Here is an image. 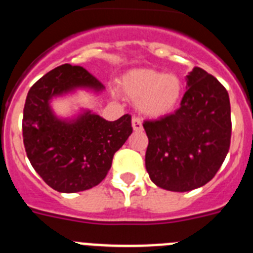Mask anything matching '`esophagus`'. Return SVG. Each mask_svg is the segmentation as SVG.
Wrapping results in <instances>:
<instances>
[{"mask_svg": "<svg viewBox=\"0 0 253 253\" xmlns=\"http://www.w3.org/2000/svg\"><path fill=\"white\" fill-rule=\"evenodd\" d=\"M131 126H133V129L135 131H139L143 129V124H142V120L139 119V118H137V116H134L133 119H131Z\"/></svg>", "mask_w": 253, "mask_h": 253, "instance_id": "1", "label": "esophagus"}]
</instances>
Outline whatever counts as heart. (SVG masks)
I'll use <instances>...</instances> for the list:
<instances>
[{
	"label": "heart",
	"mask_w": 253,
	"mask_h": 253,
	"mask_svg": "<svg viewBox=\"0 0 253 253\" xmlns=\"http://www.w3.org/2000/svg\"><path fill=\"white\" fill-rule=\"evenodd\" d=\"M119 86L125 95L137 101L138 110L151 118H160L175 110L184 91L177 76L151 68H134L125 72Z\"/></svg>",
	"instance_id": "obj_1"
}]
</instances>
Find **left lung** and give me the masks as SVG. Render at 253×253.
<instances>
[{
	"instance_id": "8db88e82",
	"label": "left lung",
	"mask_w": 253,
	"mask_h": 253,
	"mask_svg": "<svg viewBox=\"0 0 253 253\" xmlns=\"http://www.w3.org/2000/svg\"><path fill=\"white\" fill-rule=\"evenodd\" d=\"M181 105L171 115L143 123L148 137L146 169L158 187L184 193L215 176L231 146V102L214 76L195 68L186 76Z\"/></svg>"
}]
</instances>
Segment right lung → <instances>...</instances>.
<instances>
[{"mask_svg": "<svg viewBox=\"0 0 253 253\" xmlns=\"http://www.w3.org/2000/svg\"><path fill=\"white\" fill-rule=\"evenodd\" d=\"M104 84L84 68L63 64L33 84L26 96L22 138L38 175L51 189L72 194L99 185L111 167L115 152L133 131L125 114L107 122L91 110L59 118L50 102L77 90L100 93Z\"/></svg>", "mask_w": 253, "mask_h": 253, "instance_id": "right-lung-1", "label": "right lung"}]
</instances>
